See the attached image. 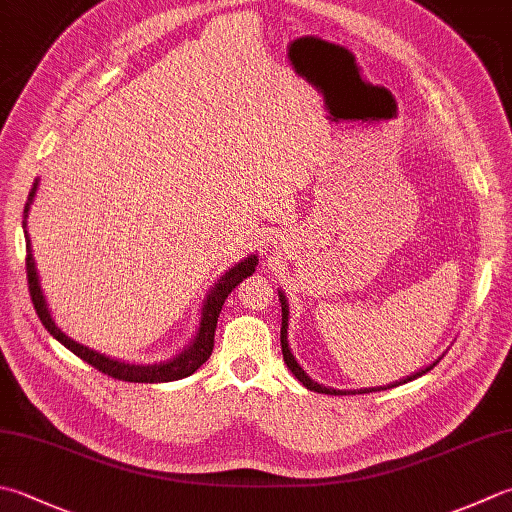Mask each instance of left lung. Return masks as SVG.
<instances>
[{"label": "left lung", "instance_id": "8db88e82", "mask_svg": "<svg viewBox=\"0 0 512 512\" xmlns=\"http://www.w3.org/2000/svg\"><path fill=\"white\" fill-rule=\"evenodd\" d=\"M279 304H282V335H279V339H282L284 362H286V366L290 368V373H293V375L299 379V382H302L308 390H315V393H324V395H355V393H357V395H362V393H373V390L395 388V386H402V384H406V382H413V379H417V377H422L424 373H428V370L437 364V362H433L430 366H426V368L419 370V373L410 375V377H406V379H399V382H395V384H388V386L364 388V390H335V388H326V386H322V384L313 382V379H310V377L304 373V368L297 364V359L293 357V353H290V348H288V302H286V295L282 293V290H279Z\"/></svg>", "mask_w": 512, "mask_h": 512}]
</instances>
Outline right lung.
Here are the masks:
<instances>
[{
    "instance_id": "add662e5",
    "label": "right lung",
    "mask_w": 512,
    "mask_h": 512,
    "mask_svg": "<svg viewBox=\"0 0 512 512\" xmlns=\"http://www.w3.org/2000/svg\"><path fill=\"white\" fill-rule=\"evenodd\" d=\"M37 190V179L33 188H30L28 202L24 208V228H26V217H28V208L33 204ZM26 233V230H24ZM259 259L255 255H248L242 262L235 264L233 268H228L226 273L217 279V284L210 288L208 297L204 299L202 306V319H199V328L197 335L190 346H186L182 353L177 357L168 359L164 364H148V366H139V364H126L119 362V359L106 357L97 350H90L82 344H77L75 339H70L66 333H62L50 317V310L46 306V299L42 293V286H39V275L35 268V259H33V250H30V239L26 233V275H28V290H30V299H33V306L37 310L39 319H42L44 328L53 335L59 344H64L70 353H75L79 359H84L86 364H90L93 368H97L99 373H104L108 377L122 379V382H135V384H162V382H175V379H184L188 375H193L195 370L202 366L206 359L213 353L215 346V328H217V317L222 313V306L226 302V297L230 295L239 282H244L246 277H250L255 273Z\"/></svg>"
}]
</instances>
